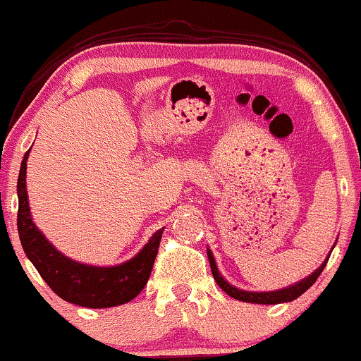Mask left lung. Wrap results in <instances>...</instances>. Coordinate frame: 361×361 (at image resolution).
Segmentation results:
<instances>
[{
    "instance_id": "8db88e82",
    "label": "left lung",
    "mask_w": 361,
    "mask_h": 361,
    "mask_svg": "<svg viewBox=\"0 0 361 361\" xmlns=\"http://www.w3.org/2000/svg\"><path fill=\"white\" fill-rule=\"evenodd\" d=\"M332 252V250H331ZM207 257H209V262H211V271H212V276L214 279H216L217 286L221 288V290L226 291V295L233 296V298L240 300V302H247V303H260V305H276V303H284V302H293V300H296L298 296H302L305 291L308 290V288L312 286V284L315 283L317 277L320 276V272L324 271V267H326L327 260H329V255L326 259V262L320 265L319 269L314 272L312 276L305 277L303 281H300V283L293 284L290 288H283V290H277V291H265V293H253V291H243V290H238V288L231 286V284L228 283V281L223 279V276L219 274V271H217L216 267V260H214L212 257V252L207 250Z\"/></svg>"
}]
</instances>
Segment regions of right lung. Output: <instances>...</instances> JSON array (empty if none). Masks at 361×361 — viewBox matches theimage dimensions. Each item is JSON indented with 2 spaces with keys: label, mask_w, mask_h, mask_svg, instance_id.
Here are the masks:
<instances>
[{
  "label": "right lung",
  "mask_w": 361,
  "mask_h": 361,
  "mask_svg": "<svg viewBox=\"0 0 361 361\" xmlns=\"http://www.w3.org/2000/svg\"><path fill=\"white\" fill-rule=\"evenodd\" d=\"M27 157L29 152L23 156L17 183L18 236L23 252L47 286L59 298L78 307L109 308L132 302L147 284L164 228L154 233L149 243L132 260L116 267H94L75 262L59 253L32 223L25 190Z\"/></svg>",
  "instance_id": "1"
}]
</instances>
